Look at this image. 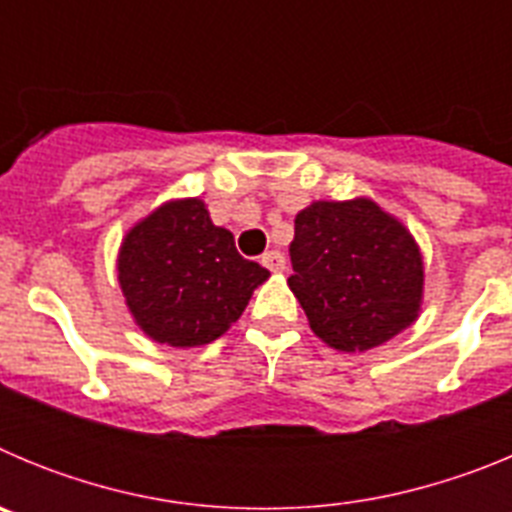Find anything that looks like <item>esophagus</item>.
<instances>
[{
  "instance_id": "34e87169",
  "label": "esophagus",
  "mask_w": 512,
  "mask_h": 512,
  "mask_svg": "<svg viewBox=\"0 0 512 512\" xmlns=\"http://www.w3.org/2000/svg\"><path fill=\"white\" fill-rule=\"evenodd\" d=\"M261 264L269 271H282L284 269V253L282 251H266L261 256Z\"/></svg>"
}]
</instances>
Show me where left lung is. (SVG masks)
<instances>
[{
    "instance_id": "8db88e82",
    "label": "left lung",
    "mask_w": 512,
    "mask_h": 512,
    "mask_svg": "<svg viewBox=\"0 0 512 512\" xmlns=\"http://www.w3.org/2000/svg\"><path fill=\"white\" fill-rule=\"evenodd\" d=\"M289 259L312 333L338 351L382 346L418 318V243L372 200L312 202L295 217Z\"/></svg>"
}]
</instances>
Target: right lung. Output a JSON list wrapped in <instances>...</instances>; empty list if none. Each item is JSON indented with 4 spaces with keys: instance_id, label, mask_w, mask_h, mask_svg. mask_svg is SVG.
Returning <instances> with one entry per match:
<instances>
[{
    "instance_id": "add662e5",
    "label": "right lung",
    "mask_w": 512,
    "mask_h": 512,
    "mask_svg": "<svg viewBox=\"0 0 512 512\" xmlns=\"http://www.w3.org/2000/svg\"><path fill=\"white\" fill-rule=\"evenodd\" d=\"M117 279L140 330L176 348L205 346L241 318L269 271L235 251L202 200H176L140 220L120 246Z\"/></svg>"
}]
</instances>
